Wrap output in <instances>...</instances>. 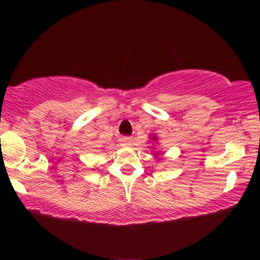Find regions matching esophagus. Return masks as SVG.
<instances>
[{"label": "esophagus", "instance_id": "esophagus-1", "mask_svg": "<svg viewBox=\"0 0 260 260\" xmlns=\"http://www.w3.org/2000/svg\"><path fill=\"white\" fill-rule=\"evenodd\" d=\"M120 141H122L123 145H125V147H130L131 143H133V137L123 136L122 138H120Z\"/></svg>", "mask_w": 260, "mask_h": 260}]
</instances>
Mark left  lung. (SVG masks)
Returning <instances> with one entry per match:
<instances>
[{
	"label": "left lung",
	"mask_w": 260,
	"mask_h": 260,
	"mask_svg": "<svg viewBox=\"0 0 260 260\" xmlns=\"http://www.w3.org/2000/svg\"><path fill=\"white\" fill-rule=\"evenodd\" d=\"M151 140H152V141H156V140H157V137H156V136H152V137H151Z\"/></svg>",
	"instance_id": "1"
}]
</instances>
